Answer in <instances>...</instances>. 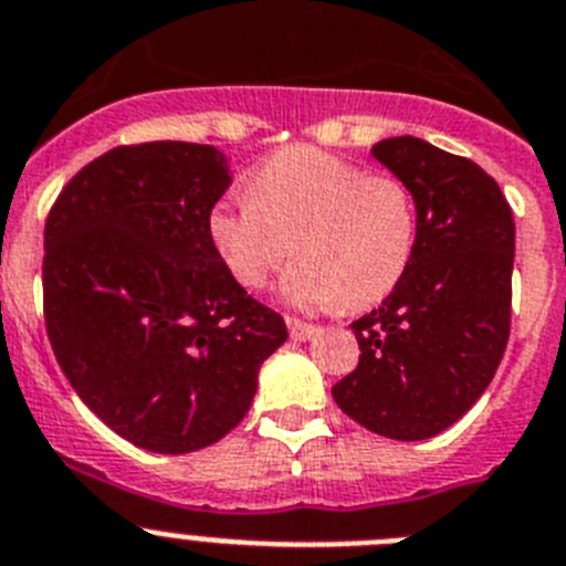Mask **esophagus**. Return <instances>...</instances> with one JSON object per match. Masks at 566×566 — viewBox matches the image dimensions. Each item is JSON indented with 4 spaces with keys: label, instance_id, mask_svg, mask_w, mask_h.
I'll return each mask as SVG.
<instances>
[{
    "label": "esophagus",
    "instance_id": "esophagus-1",
    "mask_svg": "<svg viewBox=\"0 0 566 566\" xmlns=\"http://www.w3.org/2000/svg\"><path fill=\"white\" fill-rule=\"evenodd\" d=\"M287 329L293 340H307L315 335V324H307V321L302 318H287Z\"/></svg>",
    "mask_w": 566,
    "mask_h": 566
}]
</instances>
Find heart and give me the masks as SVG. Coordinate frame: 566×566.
<instances>
[{
	"mask_svg": "<svg viewBox=\"0 0 566 566\" xmlns=\"http://www.w3.org/2000/svg\"><path fill=\"white\" fill-rule=\"evenodd\" d=\"M248 195L211 208L213 251L242 287L259 290L293 248L298 259L282 282L293 307H371L403 282L415 259L417 197L389 171L290 146L251 171Z\"/></svg>",
	"mask_w": 566,
	"mask_h": 566,
	"instance_id": "obj_1",
	"label": "heart"
}]
</instances>
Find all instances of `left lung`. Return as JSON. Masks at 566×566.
Masks as SVG:
<instances>
[{
	"instance_id": "left-lung-1",
	"label": "left lung",
	"mask_w": 566,
	"mask_h": 566,
	"mask_svg": "<svg viewBox=\"0 0 566 566\" xmlns=\"http://www.w3.org/2000/svg\"><path fill=\"white\" fill-rule=\"evenodd\" d=\"M371 155L411 186L420 233L403 282L353 321L360 358L333 397L375 434L429 440L480 400L505 355L516 226L502 188L468 157L411 135Z\"/></svg>"
}]
</instances>
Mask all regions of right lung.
<instances>
[{
    "label": "right lung",
    "mask_w": 566,
    "mask_h": 566,
    "mask_svg": "<svg viewBox=\"0 0 566 566\" xmlns=\"http://www.w3.org/2000/svg\"><path fill=\"white\" fill-rule=\"evenodd\" d=\"M231 186L213 146L109 149L44 222V327L55 360L132 446L188 454L248 415L259 366L287 340L276 310L228 273L208 213Z\"/></svg>",
    "instance_id": "obj_1"
}]
</instances>
